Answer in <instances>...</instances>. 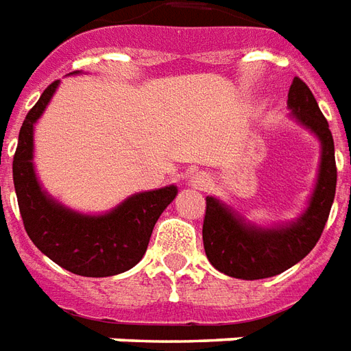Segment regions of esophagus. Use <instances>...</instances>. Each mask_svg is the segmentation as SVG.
I'll list each match as a JSON object with an SVG mask.
<instances>
[{
    "label": "esophagus",
    "instance_id": "obj_1",
    "mask_svg": "<svg viewBox=\"0 0 351 351\" xmlns=\"http://www.w3.org/2000/svg\"><path fill=\"white\" fill-rule=\"evenodd\" d=\"M191 185L195 189H206L210 185V176L204 173V171H198V173H195V176L191 178Z\"/></svg>",
    "mask_w": 351,
    "mask_h": 351
}]
</instances>
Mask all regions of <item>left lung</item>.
Listing matches in <instances>:
<instances>
[{
  "mask_svg": "<svg viewBox=\"0 0 351 351\" xmlns=\"http://www.w3.org/2000/svg\"><path fill=\"white\" fill-rule=\"evenodd\" d=\"M287 106L322 140V168L314 196L304 215L293 225L267 230L245 225L219 200L208 196L202 225L204 250L213 267L232 278L261 280L282 274L314 250L329 219L337 191L335 141L329 123L312 90L299 77L293 79Z\"/></svg>",
  "mask_w": 351,
  "mask_h": 351,
  "instance_id": "left-lung-1",
  "label": "left lung"
}]
</instances>
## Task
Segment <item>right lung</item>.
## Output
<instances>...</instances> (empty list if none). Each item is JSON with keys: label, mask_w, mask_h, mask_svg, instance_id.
<instances>
[{"label": "right lung", "mask_w": 351, "mask_h": 351, "mask_svg": "<svg viewBox=\"0 0 351 351\" xmlns=\"http://www.w3.org/2000/svg\"><path fill=\"white\" fill-rule=\"evenodd\" d=\"M51 83L22 123L12 156V181L29 240L51 261L77 276L106 278L130 270L145 255L155 223L176 198L170 187L130 196L108 215L90 217L66 210L45 195L34 173V124L51 101Z\"/></svg>", "instance_id": "add662e5"}]
</instances>
